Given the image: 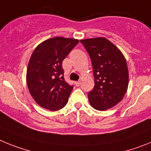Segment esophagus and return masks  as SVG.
Masks as SVG:
<instances>
[{"mask_svg":"<svg viewBox=\"0 0 151 151\" xmlns=\"http://www.w3.org/2000/svg\"><path fill=\"white\" fill-rule=\"evenodd\" d=\"M75 85L77 86H79L81 85V81H77V82H75Z\"/></svg>","mask_w":151,"mask_h":151,"instance_id":"obj_1","label":"esophagus"}]
</instances>
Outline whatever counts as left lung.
Returning <instances> with one entry per match:
<instances>
[{"mask_svg": "<svg viewBox=\"0 0 151 151\" xmlns=\"http://www.w3.org/2000/svg\"><path fill=\"white\" fill-rule=\"evenodd\" d=\"M81 42L92 64L95 86L88 93L91 106L101 111L114 107L128 89L129 70L124 55L105 37L84 39Z\"/></svg>", "mask_w": 151, "mask_h": 151, "instance_id": "8db88e82", "label": "left lung"}]
</instances>
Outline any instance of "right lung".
Returning a JSON list of instances; mask_svg holds the SVG:
<instances>
[{
  "mask_svg": "<svg viewBox=\"0 0 151 151\" xmlns=\"http://www.w3.org/2000/svg\"><path fill=\"white\" fill-rule=\"evenodd\" d=\"M79 43V40L55 37L40 43L28 62L26 83L37 104L52 111L67 104L73 86L64 79L62 61Z\"/></svg>",
  "mask_w": 151,
  "mask_h": 151,
  "instance_id": "obj_1",
  "label": "right lung"
}]
</instances>
